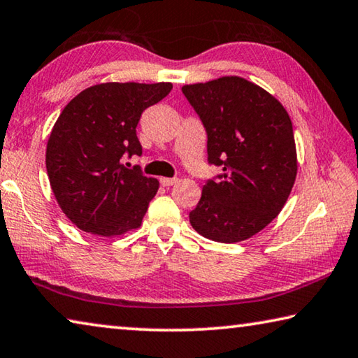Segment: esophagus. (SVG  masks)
<instances>
[{"instance_id": "34e87169", "label": "esophagus", "mask_w": 358, "mask_h": 358, "mask_svg": "<svg viewBox=\"0 0 358 358\" xmlns=\"http://www.w3.org/2000/svg\"><path fill=\"white\" fill-rule=\"evenodd\" d=\"M159 181H161L162 186H172V185L177 183L178 178H166V177H164V178H161Z\"/></svg>"}]
</instances>
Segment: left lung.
Here are the masks:
<instances>
[{
	"label": "left lung",
	"instance_id": "1",
	"mask_svg": "<svg viewBox=\"0 0 358 358\" xmlns=\"http://www.w3.org/2000/svg\"><path fill=\"white\" fill-rule=\"evenodd\" d=\"M181 90L207 130L208 162L223 167L203 185L191 226L215 242L250 239L280 213L296 180L292 119L274 95L239 76Z\"/></svg>",
	"mask_w": 358,
	"mask_h": 358
}]
</instances>
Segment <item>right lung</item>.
Masks as SVG:
<instances>
[{"label": "right lung", "instance_id": "obj_1", "mask_svg": "<svg viewBox=\"0 0 358 358\" xmlns=\"http://www.w3.org/2000/svg\"><path fill=\"white\" fill-rule=\"evenodd\" d=\"M172 83H103L79 92L60 113L46 148L50 188L79 229L115 237L140 228L159 181L122 156L141 155L137 124Z\"/></svg>", "mask_w": 358, "mask_h": 358}]
</instances>
